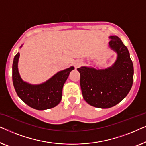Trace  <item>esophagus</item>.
<instances>
[{
    "instance_id": "1",
    "label": "esophagus",
    "mask_w": 146,
    "mask_h": 146,
    "mask_svg": "<svg viewBox=\"0 0 146 146\" xmlns=\"http://www.w3.org/2000/svg\"><path fill=\"white\" fill-rule=\"evenodd\" d=\"M74 64V66H75L76 68H78L82 64V62H80V61H76V62H75Z\"/></svg>"
}]
</instances>
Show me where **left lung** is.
I'll use <instances>...</instances> for the list:
<instances>
[{"instance_id":"8db88e82","label":"left lung","mask_w":146,"mask_h":146,"mask_svg":"<svg viewBox=\"0 0 146 146\" xmlns=\"http://www.w3.org/2000/svg\"><path fill=\"white\" fill-rule=\"evenodd\" d=\"M110 46L117 53L112 66L105 70L81 67L80 87L84 99L90 105L108 108L127 95L133 81V66L127 47L117 36H111Z\"/></svg>"}]
</instances>
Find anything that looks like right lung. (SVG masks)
<instances>
[{"mask_svg": "<svg viewBox=\"0 0 146 146\" xmlns=\"http://www.w3.org/2000/svg\"><path fill=\"white\" fill-rule=\"evenodd\" d=\"M19 56L18 52L14 58L13 82L20 98L30 107L38 110H44L57 106L61 101L64 84L74 68L72 66L59 72L42 84L31 85L23 82L20 76L18 70Z\"/></svg>", "mask_w": 146, "mask_h": 146, "instance_id": "1", "label": "right lung"}]
</instances>
